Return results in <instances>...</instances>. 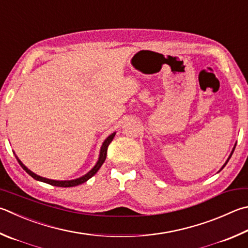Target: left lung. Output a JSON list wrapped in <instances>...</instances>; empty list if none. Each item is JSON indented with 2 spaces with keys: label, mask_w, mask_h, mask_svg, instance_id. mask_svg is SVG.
Here are the masks:
<instances>
[{
  "label": "left lung",
  "mask_w": 248,
  "mask_h": 248,
  "mask_svg": "<svg viewBox=\"0 0 248 248\" xmlns=\"http://www.w3.org/2000/svg\"><path fill=\"white\" fill-rule=\"evenodd\" d=\"M235 146H236V143L235 144H234V147H233V150H232V152H231V154H230V156H229L228 157V159H227V161H226V163H224V165L222 166V167H221V169H220L219 171H221L223 168H224V166H226L227 164H228V161H229V159H230L231 158V156H232V154H233V152H234V148H235Z\"/></svg>",
  "instance_id": "1"
}]
</instances>
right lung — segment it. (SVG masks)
Listing matches in <instances>:
<instances>
[{
	"instance_id": "1",
	"label": "right lung",
	"mask_w": 248,
	"mask_h": 248,
	"mask_svg": "<svg viewBox=\"0 0 248 248\" xmlns=\"http://www.w3.org/2000/svg\"><path fill=\"white\" fill-rule=\"evenodd\" d=\"M116 132L111 133L110 136L107 137L105 139V141L103 142L102 144V147H101V151H100V156H98V159L96 161V164L94 167L89 171L88 173H85L84 175H82V177L80 178H77V179H74V180H64V181H60V180H52V179H46V178H43V177H40V175L35 174L34 172H32L30 169H28L26 167V166L21 163V160L18 158V157L16 156L15 154V157L18 163H19V165L21 166V168L24 169L27 173H28L29 175H31L33 179L38 180V181H41V182H44V183H47V184H51V186H61V187H71V186H79V184H82L84 182H87L88 180L90 178H92L94 174H95L98 169L101 168V166L104 164V161L106 159V155H107V147H108V145L110 144V142L112 141V139H114Z\"/></svg>"
}]
</instances>
